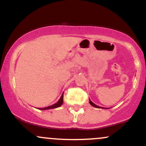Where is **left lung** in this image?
Listing matches in <instances>:
<instances>
[{
  "mask_svg": "<svg viewBox=\"0 0 146 146\" xmlns=\"http://www.w3.org/2000/svg\"><path fill=\"white\" fill-rule=\"evenodd\" d=\"M89 103H90V104L92 106L95 107V108H102V107H101V106H97L96 104H95L93 103V102L90 101V100H89Z\"/></svg>",
  "mask_w": 146,
  "mask_h": 146,
  "instance_id": "1",
  "label": "left lung"
}]
</instances>
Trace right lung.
<instances>
[{"mask_svg":"<svg viewBox=\"0 0 146 146\" xmlns=\"http://www.w3.org/2000/svg\"><path fill=\"white\" fill-rule=\"evenodd\" d=\"M63 94L62 95V96L60 97V100H58V102H56V104H54L51 105V106H48L47 107H44V108H38L40 110H48V109H53V108H58V107L61 106L63 104Z\"/></svg>","mask_w":146,"mask_h":146,"instance_id":"obj_1","label":"right lung"}]
</instances>
